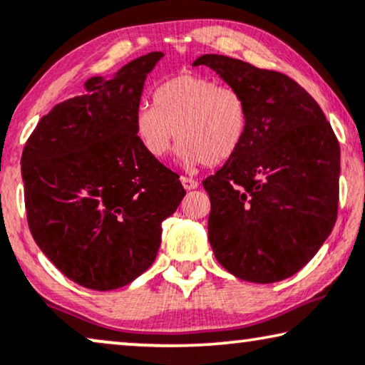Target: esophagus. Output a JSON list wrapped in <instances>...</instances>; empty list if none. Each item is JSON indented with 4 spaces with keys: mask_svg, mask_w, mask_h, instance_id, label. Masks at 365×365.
<instances>
[{
    "mask_svg": "<svg viewBox=\"0 0 365 365\" xmlns=\"http://www.w3.org/2000/svg\"><path fill=\"white\" fill-rule=\"evenodd\" d=\"M181 182L186 191H192V189H197L199 187V182L195 181L192 178H187V176H181Z\"/></svg>",
    "mask_w": 365,
    "mask_h": 365,
    "instance_id": "obj_1",
    "label": "esophagus"
}]
</instances>
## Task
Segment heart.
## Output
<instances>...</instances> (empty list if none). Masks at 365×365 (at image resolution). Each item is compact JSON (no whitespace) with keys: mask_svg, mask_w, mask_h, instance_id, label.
<instances>
[{"mask_svg":"<svg viewBox=\"0 0 365 365\" xmlns=\"http://www.w3.org/2000/svg\"><path fill=\"white\" fill-rule=\"evenodd\" d=\"M151 105L135 113V133L155 160L170 156L178 138L186 166H215L240 150L248 131V105L242 92L212 78L178 73L161 82Z\"/></svg>","mask_w":365,"mask_h":365,"instance_id":"obj_1","label":"heart"}]
</instances>
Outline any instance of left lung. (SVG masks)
<instances>
[{
	"label": "left lung",
	"mask_w": 365,
	"mask_h": 365,
	"mask_svg": "<svg viewBox=\"0 0 365 365\" xmlns=\"http://www.w3.org/2000/svg\"><path fill=\"white\" fill-rule=\"evenodd\" d=\"M207 66L248 105L244 145L204 189L209 242L237 278L273 283L299 272L337 217L341 150L316 100L284 73L219 54Z\"/></svg>",
	"instance_id": "left-lung-1"
}]
</instances>
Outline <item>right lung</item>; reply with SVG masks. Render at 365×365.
<instances>
[{
    "instance_id": "right-lung-1",
    "label": "right lung",
    "mask_w": 365,
    "mask_h": 365,
    "mask_svg": "<svg viewBox=\"0 0 365 365\" xmlns=\"http://www.w3.org/2000/svg\"><path fill=\"white\" fill-rule=\"evenodd\" d=\"M163 52L92 77L86 95L39 120L21 158L29 230L42 253L81 287L108 292L155 262L161 222L184 191L135 133L146 76Z\"/></svg>"
}]
</instances>
